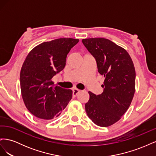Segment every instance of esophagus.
Listing matches in <instances>:
<instances>
[{"label": "esophagus", "instance_id": "esophagus-1", "mask_svg": "<svg viewBox=\"0 0 156 156\" xmlns=\"http://www.w3.org/2000/svg\"><path fill=\"white\" fill-rule=\"evenodd\" d=\"M80 92H81V90H79V89H77V88H74V89L73 90V97H76L77 94H78Z\"/></svg>", "mask_w": 156, "mask_h": 156}]
</instances>
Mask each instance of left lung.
Returning <instances> with one entry per match:
<instances>
[{
	"mask_svg": "<svg viewBox=\"0 0 156 156\" xmlns=\"http://www.w3.org/2000/svg\"><path fill=\"white\" fill-rule=\"evenodd\" d=\"M94 56L98 71L105 77L103 92L96 95L88 92L85 104L88 116L94 124L108 127L119 121L128 109L135 91V69L126 49L103 37L82 40Z\"/></svg>",
	"mask_w": 156,
	"mask_h": 156,
	"instance_id": "obj_1",
	"label": "left lung"
}]
</instances>
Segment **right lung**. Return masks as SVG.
<instances>
[{
    "label": "right lung",
    "instance_id": "1",
    "mask_svg": "<svg viewBox=\"0 0 156 156\" xmlns=\"http://www.w3.org/2000/svg\"><path fill=\"white\" fill-rule=\"evenodd\" d=\"M78 39L62 37L44 42L28 54L20 72L23 101L31 114L40 119L58 116L72 98V90L54 84L52 78L62 71L67 55Z\"/></svg>",
    "mask_w": 156,
    "mask_h": 156
}]
</instances>
